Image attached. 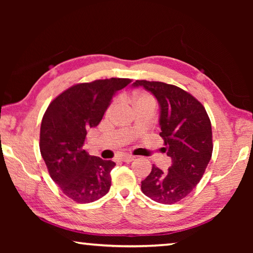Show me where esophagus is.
I'll return each instance as SVG.
<instances>
[{"instance_id":"obj_1","label":"esophagus","mask_w":253,"mask_h":253,"mask_svg":"<svg viewBox=\"0 0 253 253\" xmlns=\"http://www.w3.org/2000/svg\"><path fill=\"white\" fill-rule=\"evenodd\" d=\"M134 156H131V155H122L121 156V161H123V162H125V163H130V162H132L134 161Z\"/></svg>"}]
</instances>
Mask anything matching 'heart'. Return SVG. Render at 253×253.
Instances as JSON below:
<instances>
[{
	"mask_svg": "<svg viewBox=\"0 0 253 253\" xmlns=\"http://www.w3.org/2000/svg\"><path fill=\"white\" fill-rule=\"evenodd\" d=\"M140 102H154V99L151 95H148V93H140V95H138V97L135 99V105L140 104ZM154 104H155V102H154Z\"/></svg>",
	"mask_w": 253,
	"mask_h": 253,
	"instance_id": "obj_1",
	"label": "heart"
}]
</instances>
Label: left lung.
I'll list each match as a JSON object with an SVG mask.
<instances>
[{
    "instance_id": "obj_1",
    "label": "left lung",
    "mask_w": 253,
    "mask_h": 253,
    "mask_svg": "<svg viewBox=\"0 0 253 253\" xmlns=\"http://www.w3.org/2000/svg\"><path fill=\"white\" fill-rule=\"evenodd\" d=\"M132 88L143 87L160 106V135L164 151L172 158L168 170L153 165L142 181L143 193L162 204L185 198L201 181L212 156V128L207 110L183 89L160 81L136 80Z\"/></svg>"
}]
</instances>
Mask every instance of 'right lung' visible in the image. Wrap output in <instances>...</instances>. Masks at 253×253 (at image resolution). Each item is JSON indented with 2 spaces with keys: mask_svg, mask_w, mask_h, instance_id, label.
<instances>
[{
  "mask_svg": "<svg viewBox=\"0 0 253 253\" xmlns=\"http://www.w3.org/2000/svg\"><path fill=\"white\" fill-rule=\"evenodd\" d=\"M130 79L110 78L72 85L51 102L42 118L40 152L49 174L68 198L89 203L108 193L113 161L84 151L87 131L104 117L116 92Z\"/></svg>",
  "mask_w": 253,
  "mask_h": 253,
  "instance_id": "obj_1",
  "label": "right lung"
}]
</instances>
